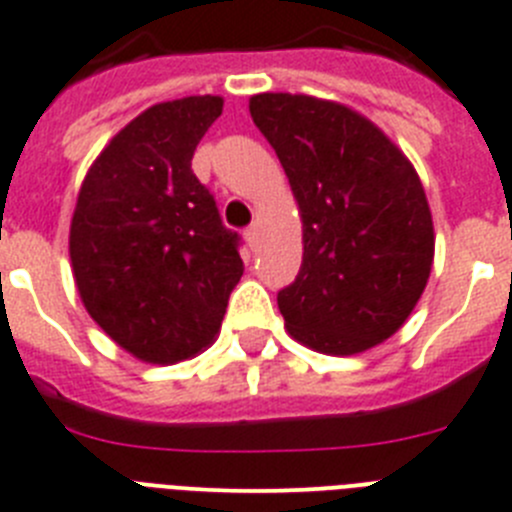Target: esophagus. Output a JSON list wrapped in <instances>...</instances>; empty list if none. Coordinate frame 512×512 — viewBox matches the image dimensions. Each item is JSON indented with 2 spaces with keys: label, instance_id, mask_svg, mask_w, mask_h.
Returning <instances> with one entry per match:
<instances>
[{
  "label": "esophagus",
  "instance_id": "1",
  "mask_svg": "<svg viewBox=\"0 0 512 512\" xmlns=\"http://www.w3.org/2000/svg\"><path fill=\"white\" fill-rule=\"evenodd\" d=\"M245 239H247V245H250L252 250H257V247H260V227H257V224L247 227L245 229Z\"/></svg>",
  "mask_w": 512,
  "mask_h": 512
}]
</instances>
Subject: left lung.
Returning <instances> with one entry per match:
<instances>
[{"label": "left lung", "mask_w": 512, "mask_h": 512, "mask_svg": "<svg viewBox=\"0 0 512 512\" xmlns=\"http://www.w3.org/2000/svg\"><path fill=\"white\" fill-rule=\"evenodd\" d=\"M303 219V262L278 293L293 339L357 354L411 316L434 262V222L411 160L370 119L306 94H257Z\"/></svg>", "instance_id": "1"}]
</instances>
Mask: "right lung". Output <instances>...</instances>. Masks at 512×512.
<instances>
[{
  "mask_svg": "<svg viewBox=\"0 0 512 512\" xmlns=\"http://www.w3.org/2000/svg\"><path fill=\"white\" fill-rule=\"evenodd\" d=\"M222 107V96L155 104L112 137L78 191L68 239L78 296L142 362L209 347L245 273L239 234L191 170Z\"/></svg>",
  "mask_w": 512,
  "mask_h": 512,
  "instance_id": "obj_1",
  "label": "right lung"
}]
</instances>
